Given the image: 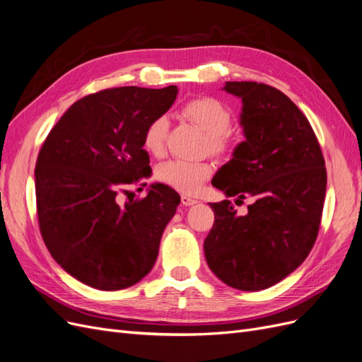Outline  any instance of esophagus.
Segmentation results:
<instances>
[{
	"instance_id": "esophagus-1",
	"label": "esophagus",
	"mask_w": 362,
	"mask_h": 362,
	"mask_svg": "<svg viewBox=\"0 0 362 362\" xmlns=\"http://www.w3.org/2000/svg\"><path fill=\"white\" fill-rule=\"evenodd\" d=\"M198 202L195 200V198H191L189 195H182V204L183 206H194L197 204Z\"/></svg>"
}]
</instances>
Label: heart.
<instances>
[{
    "label": "heart",
    "instance_id": "obj_1",
    "mask_svg": "<svg viewBox=\"0 0 362 362\" xmlns=\"http://www.w3.org/2000/svg\"><path fill=\"white\" fill-rule=\"evenodd\" d=\"M185 114L209 136V147L215 153L228 148L227 131L231 124V112L223 102L215 98H198L185 105ZM168 120L164 115L150 122L143 135V146L150 155L164 153ZM212 165L207 162H189L173 159L158 168V177L182 192H195L204 180L211 177Z\"/></svg>",
    "mask_w": 362,
    "mask_h": 362
}]
</instances>
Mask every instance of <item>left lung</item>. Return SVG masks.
I'll use <instances>...</instances> for the list:
<instances>
[{
    "label": "left lung",
    "instance_id": "left-lung-1",
    "mask_svg": "<svg viewBox=\"0 0 362 362\" xmlns=\"http://www.w3.org/2000/svg\"><path fill=\"white\" fill-rule=\"evenodd\" d=\"M223 90L242 100L245 141L233 150L212 185L242 203H209L215 223L204 240L206 262L233 288L257 291L293 272L317 238L326 192L325 159L310 122L279 90L228 81Z\"/></svg>",
    "mask_w": 362,
    "mask_h": 362
}]
</instances>
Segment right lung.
<instances>
[{
    "mask_svg": "<svg viewBox=\"0 0 362 362\" xmlns=\"http://www.w3.org/2000/svg\"><path fill=\"white\" fill-rule=\"evenodd\" d=\"M177 91L119 87L86 96L40 148L34 179L42 238L52 259L83 284L131 287L156 262L180 195L164 183H151L143 200L120 204L117 195L151 176L143 135Z\"/></svg>",
    "mask_w": 362,
    "mask_h": 362,
    "instance_id": "obj_1",
    "label": "right lung"
}]
</instances>
